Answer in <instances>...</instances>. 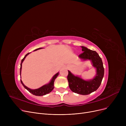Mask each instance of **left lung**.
I'll return each mask as SVG.
<instances>
[{
    "instance_id": "left-lung-1",
    "label": "left lung",
    "mask_w": 126,
    "mask_h": 126,
    "mask_svg": "<svg viewBox=\"0 0 126 126\" xmlns=\"http://www.w3.org/2000/svg\"><path fill=\"white\" fill-rule=\"evenodd\" d=\"M81 47L83 52L79 57L83 61L90 60L91 62L92 66L96 69L95 76L91 80H85L68 70L67 80L69 87L72 92L79 94L88 95L100 87L104 75V68L102 59L95 51L82 46Z\"/></svg>"
}]
</instances>
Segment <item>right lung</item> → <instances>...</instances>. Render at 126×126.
I'll return each mask as SVG.
<instances>
[{"instance_id": "right-lung-1", "label": "right lung", "mask_w": 126, "mask_h": 126, "mask_svg": "<svg viewBox=\"0 0 126 126\" xmlns=\"http://www.w3.org/2000/svg\"><path fill=\"white\" fill-rule=\"evenodd\" d=\"M41 48H37V49L34 50V51H36V50H37L38 49H41ZM30 53L31 52L28 53V54L24 56V57L22 59V60H21V64H20V78H21V69H22V62L24 60V59L26 58V57L28 55H29ZM59 75V72H58V73H57L56 75H55L54 76H53V77L51 79V80H50V81L48 84H46L42 86V87H40L38 89H30V88H28V87H26L25 85H24V84L23 83V82L21 80V79H20V81H21V83L22 85L23 86V87L26 89H27L30 92H31V93L33 95H36V96H43V95H44L46 94H49V92H50L53 89H54V82H55V79L57 78V77H58V76Z\"/></svg>"}]
</instances>
